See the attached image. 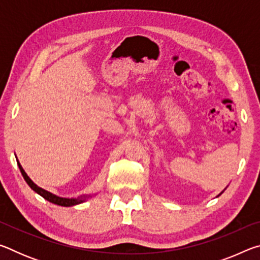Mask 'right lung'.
<instances>
[{"label": "right lung", "instance_id": "add662e5", "mask_svg": "<svg viewBox=\"0 0 260 260\" xmlns=\"http://www.w3.org/2000/svg\"><path fill=\"white\" fill-rule=\"evenodd\" d=\"M18 166H19V170H20L21 174H23V177H24V179H25V181L27 182L28 186H29L30 188H32L35 192H38L39 195H41L45 200L49 201V202H51V203H54V204L60 205V206H72V205H77V204H79V203H81V202H83L82 199H80V200L61 199V197L56 196V195H54V193H51V192H49V191L45 190V189L38 187L37 184H35V183L32 181V180H30V179L27 177V174L25 173V171L23 170V167L20 166L19 162H18Z\"/></svg>", "mask_w": 260, "mask_h": 260}]
</instances>
